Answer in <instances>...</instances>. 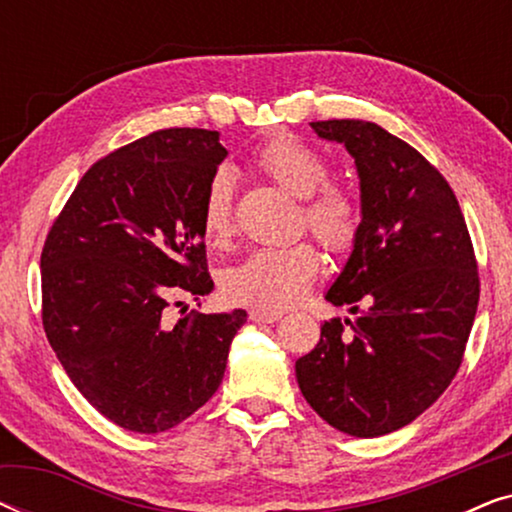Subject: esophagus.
<instances>
[{"label":"esophagus","mask_w":512,"mask_h":512,"mask_svg":"<svg viewBox=\"0 0 512 512\" xmlns=\"http://www.w3.org/2000/svg\"><path fill=\"white\" fill-rule=\"evenodd\" d=\"M249 319L256 321V324H275V321L282 319V312H272V310H261V307H254L249 312Z\"/></svg>","instance_id":"1"}]
</instances>
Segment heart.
Returning a JSON list of instances; mask_svg holds the SVG:
<instances>
[{
	"label": "heart",
	"mask_w": 512,
	"mask_h": 512,
	"mask_svg": "<svg viewBox=\"0 0 512 512\" xmlns=\"http://www.w3.org/2000/svg\"><path fill=\"white\" fill-rule=\"evenodd\" d=\"M256 167L303 202V223L321 247L335 256L354 249L361 233V207L345 186L331 184V163L314 146L279 135L256 153ZM200 226L207 242L226 247L235 235V181L226 167L209 177L200 202ZM319 272L310 242L261 247L228 268L221 289L228 300L261 310H286L305 296Z\"/></svg>",
	"instance_id": "heart-1"
}]
</instances>
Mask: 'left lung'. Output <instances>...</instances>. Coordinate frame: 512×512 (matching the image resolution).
Instances as JSON below:
<instances>
[{
  "mask_svg": "<svg viewBox=\"0 0 512 512\" xmlns=\"http://www.w3.org/2000/svg\"><path fill=\"white\" fill-rule=\"evenodd\" d=\"M310 128L345 144L361 179L359 240L326 300L367 312L321 326L319 345L296 361L298 387L333 429L384 436L457 375L480 300L478 261L457 195L417 149L368 121Z\"/></svg>",
  "mask_w": 512,
  "mask_h": 512,
  "instance_id": "left-lung-1",
  "label": "left lung"
}]
</instances>
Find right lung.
Here are the masks:
<instances>
[{"instance_id": "right-lung-1", "label": "right lung", "mask_w": 512, "mask_h": 512, "mask_svg": "<svg viewBox=\"0 0 512 512\" xmlns=\"http://www.w3.org/2000/svg\"><path fill=\"white\" fill-rule=\"evenodd\" d=\"M228 151L219 132L170 128L83 174L41 251V321L93 408L135 433L172 429L219 389L247 312L179 321L167 307L214 289L200 202Z\"/></svg>"}]
</instances>
